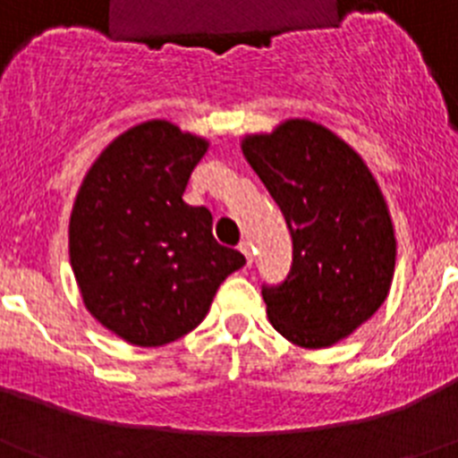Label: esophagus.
<instances>
[{
  "label": "esophagus",
  "instance_id": "obj_1",
  "mask_svg": "<svg viewBox=\"0 0 458 458\" xmlns=\"http://www.w3.org/2000/svg\"><path fill=\"white\" fill-rule=\"evenodd\" d=\"M238 250L245 254V261H248V266L252 264V245H250V241H242L241 245H238Z\"/></svg>",
  "mask_w": 458,
  "mask_h": 458
}]
</instances>
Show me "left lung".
<instances>
[{"mask_svg": "<svg viewBox=\"0 0 458 458\" xmlns=\"http://www.w3.org/2000/svg\"><path fill=\"white\" fill-rule=\"evenodd\" d=\"M241 147L293 241L286 279L261 289L270 323L305 349L333 346L390 293L396 238L383 192L362 157L314 121L289 119Z\"/></svg>", "mask_w": 458, "mask_h": 458, "instance_id": "left-lung-1", "label": "left lung"}]
</instances>
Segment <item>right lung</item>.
Returning <instances> with one entry per match:
<instances>
[{
	"instance_id": "add662e5",
	"label": "right lung",
	"mask_w": 458,
	"mask_h": 458,
	"mask_svg": "<svg viewBox=\"0 0 458 458\" xmlns=\"http://www.w3.org/2000/svg\"><path fill=\"white\" fill-rule=\"evenodd\" d=\"M208 141L163 119L116 137L84 176L68 225L84 307L135 346L199 326L217 286L245 266L213 238V216L183 201Z\"/></svg>"
}]
</instances>
